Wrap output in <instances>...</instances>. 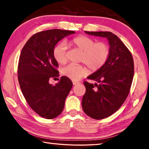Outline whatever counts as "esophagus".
Instances as JSON below:
<instances>
[{
    "label": "esophagus",
    "instance_id": "34e87169",
    "mask_svg": "<svg viewBox=\"0 0 149 149\" xmlns=\"http://www.w3.org/2000/svg\"><path fill=\"white\" fill-rule=\"evenodd\" d=\"M79 84V81H73V84H74V85H77V84Z\"/></svg>",
    "mask_w": 149,
    "mask_h": 149
}]
</instances>
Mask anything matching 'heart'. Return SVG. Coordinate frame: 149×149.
Wrapping results in <instances>:
<instances>
[{
  "label": "heart",
  "mask_w": 149,
  "mask_h": 149,
  "mask_svg": "<svg viewBox=\"0 0 149 149\" xmlns=\"http://www.w3.org/2000/svg\"><path fill=\"white\" fill-rule=\"evenodd\" d=\"M70 44L82 51L80 61L85 63L93 72H97L104 66L110 56L109 45L104 41L95 42L93 38L85 35H78L70 41ZM66 45L60 42L54 47L52 55L60 64L67 62ZM64 76L73 81H78L86 76L89 70L84 64H70L62 70Z\"/></svg>",
  "instance_id": "obj_1"
}]
</instances>
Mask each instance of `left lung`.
I'll use <instances>...</instances> for the list:
<instances>
[{
    "label": "left lung",
    "instance_id": "8db88e82",
    "mask_svg": "<svg viewBox=\"0 0 149 149\" xmlns=\"http://www.w3.org/2000/svg\"><path fill=\"white\" fill-rule=\"evenodd\" d=\"M106 37L110 54L101 69L87 78L98 84L84 81L86 91L82 99V108L87 116L95 120L110 116L119 109L127 99L134 75L132 54L116 35L109 31H85Z\"/></svg>",
    "mask_w": 149,
    "mask_h": 149
}]
</instances>
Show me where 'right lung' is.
I'll list each match as a JSON object with an SVG mask.
<instances>
[{
  "label": "right lung",
  "instance_id": "1",
  "mask_svg": "<svg viewBox=\"0 0 149 149\" xmlns=\"http://www.w3.org/2000/svg\"><path fill=\"white\" fill-rule=\"evenodd\" d=\"M74 33L62 29L38 32L30 37L20 54L17 66L20 89L32 110L46 119H53L61 114L72 89V81L65 76L60 77L55 85L49 81L59 76L58 64L52 55L54 47Z\"/></svg>",
  "mask_w": 149,
  "mask_h": 149
}]
</instances>
